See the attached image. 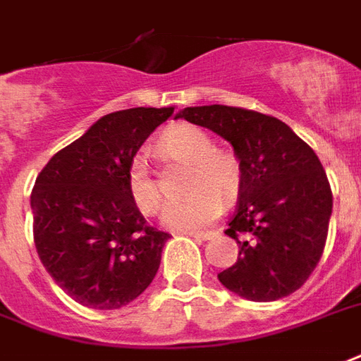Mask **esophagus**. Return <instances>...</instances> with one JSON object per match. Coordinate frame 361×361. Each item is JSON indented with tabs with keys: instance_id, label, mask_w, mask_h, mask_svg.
<instances>
[{
	"instance_id": "esophagus-1",
	"label": "esophagus",
	"mask_w": 361,
	"mask_h": 361,
	"mask_svg": "<svg viewBox=\"0 0 361 361\" xmlns=\"http://www.w3.org/2000/svg\"><path fill=\"white\" fill-rule=\"evenodd\" d=\"M192 238H196V240H213L216 235L215 230H196V232H186Z\"/></svg>"
}]
</instances>
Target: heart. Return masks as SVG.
<instances>
[{"mask_svg": "<svg viewBox=\"0 0 361 361\" xmlns=\"http://www.w3.org/2000/svg\"><path fill=\"white\" fill-rule=\"evenodd\" d=\"M159 146L169 158L188 164L186 190H190L184 200L167 207L165 226L173 230L202 228L221 213V200L230 202L240 194L243 180L240 158L228 148L213 146L207 131L192 123H178L161 135ZM127 188L133 203L146 215H156L164 207V192L142 154L129 164Z\"/></svg>", "mask_w": 361, "mask_h": 361, "instance_id": "b5f03b06", "label": "heart"}]
</instances>
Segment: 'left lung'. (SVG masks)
Returning <instances> with one entry per match:
<instances>
[{
	"label": "left lung",
	"mask_w": 361,
	"mask_h": 361,
	"mask_svg": "<svg viewBox=\"0 0 361 361\" xmlns=\"http://www.w3.org/2000/svg\"><path fill=\"white\" fill-rule=\"evenodd\" d=\"M228 140L243 180L224 234L240 245L219 281L247 300L283 299L305 283L322 259L331 186L318 156L278 118L245 108L190 106L177 114Z\"/></svg>",
	"instance_id": "left-lung-1"
}]
</instances>
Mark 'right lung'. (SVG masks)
<instances>
[{
	"instance_id": "add662e5",
	"label": "right lung",
	"mask_w": 361,
	"mask_h": 361,
	"mask_svg": "<svg viewBox=\"0 0 361 361\" xmlns=\"http://www.w3.org/2000/svg\"><path fill=\"white\" fill-rule=\"evenodd\" d=\"M175 108L102 116L37 175L30 205L39 261L62 291L116 310L150 286L171 235L148 226L127 188V169Z\"/></svg>"
}]
</instances>
